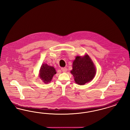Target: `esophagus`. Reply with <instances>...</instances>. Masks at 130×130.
Returning a JSON list of instances; mask_svg holds the SVG:
<instances>
[{
  "label": "esophagus",
  "instance_id": "esophagus-1",
  "mask_svg": "<svg viewBox=\"0 0 130 130\" xmlns=\"http://www.w3.org/2000/svg\"><path fill=\"white\" fill-rule=\"evenodd\" d=\"M61 70H62V72H67V68H65V67H64V68H62L61 69Z\"/></svg>",
  "mask_w": 130,
  "mask_h": 130
}]
</instances>
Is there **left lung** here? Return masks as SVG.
I'll use <instances>...</instances> for the list:
<instances>
[{"instance_id": "1", "label": "left lung", "mask_w": 130, "mask_h": 130, "mask_svg": "<svg viewBox=\"0 0 130 130\" xmlns=\"http://www.w3.org/2000/svg\"><path fill=\"white\" fill-rule=\"evenodd\" d=\"M76 83L84 85L92 80L96 74V69L92 59L87 54L83 56H76L71 71Z\"/></svg>"}]
</instances>
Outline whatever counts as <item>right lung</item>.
Listing matches in <instances>:
<instances>
[{"mask_svg":"<svg viewBox=\"0 0 130 130\" xmlns=\"http://www.w3.org/2000/svg\"><path fill=\"white\" fill-rule=\"evenodd\" d=\"M56 73V72L54 67L49 66L47 64H43L39 71V76L44 83H48L51 81Z\"/></svg>","mask_w":130,"mask_h":130,"instance_id":"right-lung-1","label":"right lung"}]
</instances>
